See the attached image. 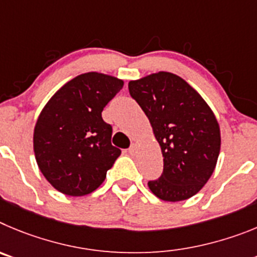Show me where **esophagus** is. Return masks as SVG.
Instances as JSON below:
<instances>
[{"label":"esophagus","instance_id":"1","mask_svg":"<svg viewBox=\"0 0 257 257\" xmlns=\"http://www.w3.org/2000/svg\"><path fill=\"white\" fill-rule=\"evenodd\" d=\"M137 150H138V145H137V143H132V146H131V147H129L128 152L131 155H134V154H136V152H137Z\"/></svg>","mask_w":257,"mask_h":257}]
</instances>
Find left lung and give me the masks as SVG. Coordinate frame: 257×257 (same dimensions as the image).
Returning a JSON list of instances; mask_svg holds the SVG:
<instances>
[{
  "instance_id": "left-lung-1",
  "label": "left lung",
  "mask_w": 257,
  "mask_h": 257,
  "mask_svg": "<svg viewBox=\"0 0 257 257\" xmlns=\"http://www.w3.org/2000/svg\"><path fill=\"white\" fill-rule=\"evenodd\" d=\"M150 124L164 157V172L149 188L169 202L195 196L207 183L220 152V128L201 94L169 71L150 74L128 84Z\"/></svg>"
}]
</instances>
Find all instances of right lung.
<instances>
[{
    "label": "right lung",
    "instance_id": "right-lung-1",
    "mask_svg": "<svg viewBox=\"0 0 257 257\" xmlns=\"http://www.w3.org/2000/svg\"><path fill=\"white\" fill-rule=\"evenodd\" d=\"M124 80L89 71L73 78L51 97L33 132L37 165L59 192L85 196L97 189L121 151L111 145L112 128L103 107Z\"/></svg>",
    "mask_w": 257,
    "mask_h": 257
}]
</instances>
